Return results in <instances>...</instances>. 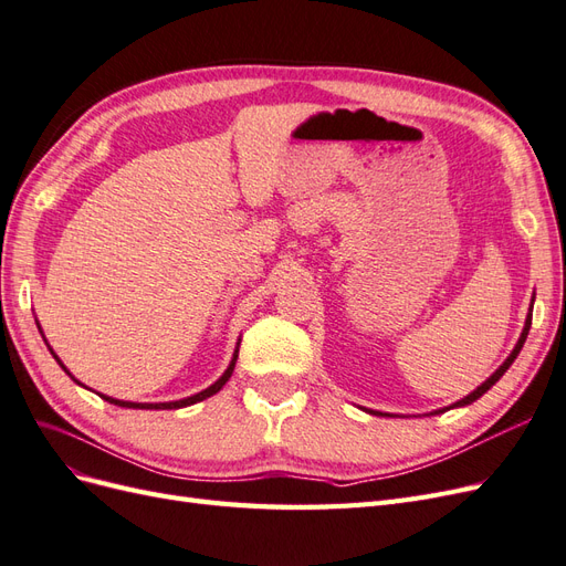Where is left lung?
Instances as JSON below:
<instances>
[{
    "mask_svg": "<svg viewBox=\"0 0 566 566\" xmlns=\"http://www.w3.org/2000/svg\"><path fill=\"white\" fill-rule=\"evenodd\" d=\"M528 328H531V310H528V316H526V323H524V331H522V335H520V339H517V345H515V349H512V354L505 358V361H503V366L499 368V370H495L493 375H491V378L486 380V382H482V385H479L472 394H468V397L465 399H460V401H455L453 406H449V408H458V406H470L472 401H476L479 397H484V394L495 385V382H499L501 378H503V375H505V370L512 366V361H515V358H517V354L522 352V347H524V339H526V335H528ZM449 408H443V410H449ZM443 410H434V413H443ZM368 413H375V410H368ZM378 416H385V413H378Z\"/></svg>",
    "mask_w": 566,
    "mask_h": 566,
    "instance_id": "1",
    "label": "left lung"
}]
</instances>
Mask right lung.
<instances>
[{
  "mask_svg": "<svg viewBox=\"0 0 566 566\" xmlns=\"http://www.w3.org/2000/svg\"><path fill=\"white\" fill-rule=\"evenodd\" d=\"M238 345H241V342H238ZM51 354H54V349H49ZM54 358L56 361L61 364V358L54 354ZM235 358H238V349L233 352V358H231V364H229V368L224 370V375H221V378L214 382V385H210L208 389H202V391H198V394H193V397H186V399H179V401H165V403H134V401H119V399H113V397H106V394H98L101 399H106L108 403H115V406H123V408H146V410H172V408H184V406H191V403H198V401H202V399H208V397H212V394H217L221 387H224L227 382H229V378H231V373H233V368H235ZM61 368L65 370V366L61 364ZM67 373V370H65ZM71 375V373H67ZM73 378V375H71ZM75 380V378H73ZM77 382V380H75ZM77 385H82V382H77ZM84 387V385H82Z\"/></svg>",
  "mask_w": 566,
  "mask_h": 566,
  "instance_id": "add662e5",
  "label": "right lung"
}]
</instances>
